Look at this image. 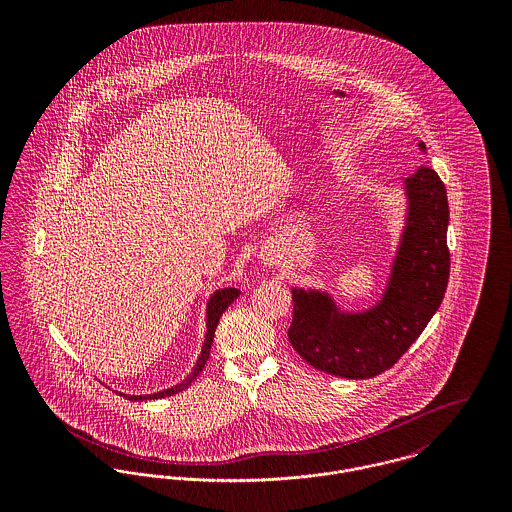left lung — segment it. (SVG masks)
I'll list each match as a JSON object with an SVG mask.
<instances>
[{
  "mask_svg": "<svg viewBox=\"0 0 512 512\" xmlns=\"http://www.w3.org/2000/svg\"><path fill=\"white\" fill-rule=\"evenodd\" d=\"M404 187L406 226L388 286L374 307L343 313L327 293L293 290L288 337L299 357L317 370L353 380L388 370L441 305L449 280L445 185L434 169L420 167Z\"/></svg>",
  "mask_w": 512,
  "mask_h": 512,
  "instance_id": "obj_1",
  "label": "left lung"
}]
</instances>
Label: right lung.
<instances>
[{"label": "right lung", "instance_id": "right-lung-1", "mask_svg": "<svg viewBox=\"0 0 512 512\" xmlns=\"http://www.w3.org/2000/svg\"><path fill=\"white\" fill-rule=\"evenodd\" d=\"M240 295V290L236 288H222L219 292L213 293L211 299H209V305H207V335H205V343H203V349H201V357L197 361V365L193 368V372L179 384H175L173 388H167V390H161V392H155V394H146V396H130V394H120L128 400H157V398H165V396H171V394H177L185 388L191 386V382H195V378L199 376V372L203 370V366L207 365L209 361V355H211V345H213V337H215V329L219 325L220 315L226 311V307Z\"/></svg>", "mask_w": 512, "mask_h": 512}]
</instances>
